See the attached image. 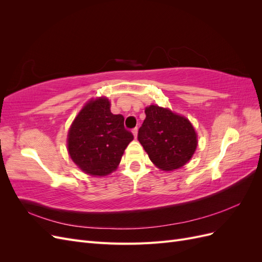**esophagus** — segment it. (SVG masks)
<instances>
[{
  "label": "esophagus",
  "instance_id": "1",
  "mask_svg": "<svg viewBox=\"0 0 262 262\" xmlns=\"http://www.w3.org/2000/svg\"><path fill=\"white\" fill-rule=\"evenodd\" d=\"M132 133H133V136H134V138L137 139V137H138V128H134L133 130H132Z\"/></svg>",
  "mask_w": 262,
  "mask_h": 262
}]
</instances>
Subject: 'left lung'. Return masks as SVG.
Wrapping results in <instances>:
<instances>
[{"instance_id":"left-lung-1","label":"left lung","mask_w":262,"mask_h":262,"mask_svg":"<svg viewBox=\"0 0 262 262\" xmlns=\"http://www.w3.org/2000/svg\"><path fill=\"white\" fill-rule=\"evenodd\" d=\"M145 115L138 140L149 160L165 171L182 167L192 157L198 145L191 122L157 105L146 107Z\"/></svg>"}]
</instances>
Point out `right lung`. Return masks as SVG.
Here are the masks:
<instances>
[{
  "label": "right lung",
  "mask_w": 262,
  "mask_h": 262,
  "mask_svg": "<svg viewBox=\"0 0 262 262\" xmlns=\"http://www.w3.org/2000/svg\"><path fill=\"white\" fill-rule=\"evenodd\" d=\"M122 115L110 112L105 97L92 99L83 107L68 134V150L72 161L92 176H106L121 161L133 134L124 128Z\"/></svg>",
  "instance_id": "1"
}]
</instances>
